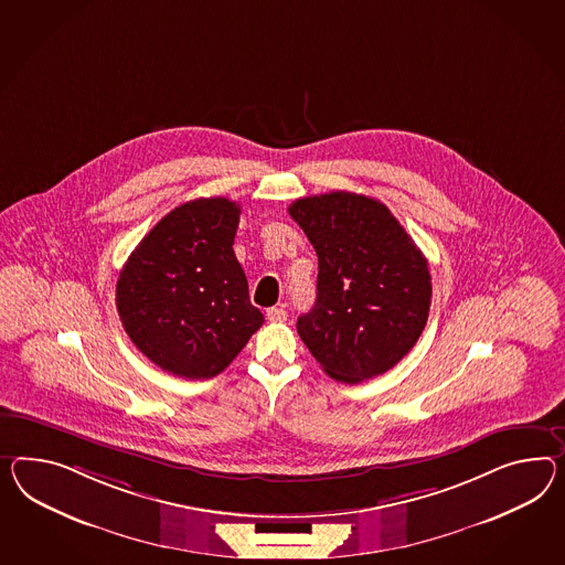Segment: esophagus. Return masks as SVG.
I'll return each mask as SVG.
<instances>
[{"instance_id": "1", "label": "esophagus", "mask_w": 565, "mask_h": 565, "mask_svg": "<svg viewBox=\"0 0 565 565\" xmlns=\"http://www.w3.org/2000/svg\"><path fill=\"white\" fill-rule=\"evenodd\" d=\"M266 318L270 323H282L285 319H287V311L282 309V307H270L268 311H266Z\"/></svg>"}]
</instances>
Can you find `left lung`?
<instances>
[{
    "instance_id": "8db88e82",
    "label": "left lung",
    "mask_w": 565,
    "mask_h": 565,
    "mask_svg": "<svg viewBox=\"0 0 565 565\" xmlns=\"http://www.w3.org/2000/svg\"><path fill=\"white\" fill-rule=\"evenodd\" d=\"M318 254V299L297 332L328 375L361 383L383 375L428 321V260L390 209L335 190L289 206Z\"/></svg>"
}]
</instances>
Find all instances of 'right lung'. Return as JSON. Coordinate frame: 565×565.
<instances>
[{
    "label": "right lung",
    "instance_id": "right-lung-1",
    "mask_svg": "<svg viewBox=\"0 0 565 565\" xmlns=\"http://www.w3.org/2000/svg\"><path fill=\"white\" fill-rule=\"evenodd\" d=\"M239 213V204L223 196L175 206L118 275L116 309L125 332L172 375H218L264 323L233 252Z\"/></svg>",
    "mask_w": 565,
    "mask_h": 565
}]
</instances>
